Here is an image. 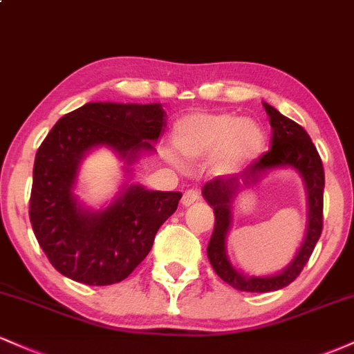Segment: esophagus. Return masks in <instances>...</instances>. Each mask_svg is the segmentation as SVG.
<instances>
[{"label": "esophagus", "instance_id": "34e87169", "mask_svg": "<svg viewBox=\"0 0 354 354\" xmlns=\"http://www.w3.org/2000/svg\"><path fill=\"white\" fill-rule=\"evenodd\" d=\"M200 198H201L200 191L194 189V188H191V189H188V191H185V194H183L181 203H183V206H189V205H193V203L200 201Z\"/></svg>", "mask_w": 354, "mask_h": 354}]
</instances>
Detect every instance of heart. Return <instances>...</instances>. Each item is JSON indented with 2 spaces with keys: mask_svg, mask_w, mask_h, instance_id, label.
Wrapping results in <instances>:
<instances>
[{
  "mask_svg": "<svg viewBox=\"0 0 354 354\" xmlns=\"http://www.w3.org/2000/svg\"><path fill=\"white\" fill-rule=\"evenodd\" d=\"M174 146L191 160L214 154L221 171H234L261 151L265 133L253 120L194 113L181 118L173 131Z\"/></svg>",
  "mask_w": 354,
  "mask_h": 354,
  "instance_id": "obj_1",
  "label": "heart"
}]
</instances>
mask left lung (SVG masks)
<instances>
[{
	"instance_id": "obj_1",
	"label": "left lung",
	"mask_w": 354,
	"mask_h": 354,
	"mask_svg": "<svg viewBox=\"0 0 354 354\" xmlns=\"http://www.w3.org/2000/svg\"><path fill=\"white\" fill-rule=\"evenodd\" d=\"M265 109L270 116V124L273 129L271 149L251 163L245 171L233 176H216L203 186V196L208 201L214 213V228L208 243V259L223 281L231 284L239 291L250 293H268V291L281 290L298 278L303 268L310 261L316 243L323 231V191H324V169L316 146L304 131L303 126L295 123L290 118L283 116L278 109L265 103ZM279 165H293L298 169L307 183L308 202L310 203V225L304 246L294 263L285 268L279 275L266 277H245L238 274L227 261L224 251V238L230 221V200L242 185L250 184L268 169Z\"/></svg>"
}]
</instances>
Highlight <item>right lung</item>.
<instances>
[{"label":"right lung","mask_w":354,"mask_h":354,"mask_svg":"<svg viewBox=\"0 0 354 354\" xmlns=\"http://www.w3.org/2000/svg\"><path fill=\"white\" fill-rule=\"evenodd\" d=\"M163 104L86 103L51 128L35 158L30 221L39 246L61 274L89 286L120 283L151 250L154 234L176 211L180 191L129 186L104 211H86L71 186L80 160L109 146L128 161L153 149L166 121Z\"/></svg>","instance_id":"add662e5"}]
</instances>
